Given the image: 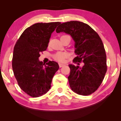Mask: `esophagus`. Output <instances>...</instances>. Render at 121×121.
<instances>
[{"label": "esophagus", "instance_id": "esophagus-1", "mask_svg": "<svg viewBox=\"0 0 121 121\" xmlns=\"http://www.w3.org/2000/svg\"><path fill=\"white\" fill-rule=\"evenodd\" d=\"M64 65H65V64H64L59 63V67H60V68L63 67V66H64Z\"/></svg>", "mask_w": 121, "mask_h": 121}]
</instances>
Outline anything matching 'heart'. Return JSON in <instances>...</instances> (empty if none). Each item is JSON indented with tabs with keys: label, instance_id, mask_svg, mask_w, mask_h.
<instances>
[{
	"label": "heart",
	"instance_id": "heart-1",
	"mask_svg": "<svg viewBox=\"0 0 121 121\" xmlns=\"http://www.w3.org/2000/svg\"><path fill=\"white\" fill-rule=\"evenodd\" d=\"M68 56L69 54L67 52H58L53 56V58L55 60L59 62H63Z\"/></svg>",
	"mask_w": 121,
	"mask_h": 121
}]
</instances>
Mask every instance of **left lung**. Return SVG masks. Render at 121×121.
I'll list each match as a JSON object with an SVG mask.
<instances>
[{"mask_svg": "<svg viewBox=\"0 0 121 121\" xmlns=\"http://www.w3.org/2000/svg\"><path fill=\"white\" fill-rule=\"evenodd\" d=\"M56 32H64L72 36L77 55L73 62L84 63L82 68L69 65L70 72L68 79L70 88L81 95L94 93L101 84L107 68L106 54L100 36L88 25L77 21L62 23Z\"/></svg>", "mask_w": 121, "mask_h": 121, "instance_id": "8db88e82", "label": "left lung"}]
</instances>
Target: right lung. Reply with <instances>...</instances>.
<instances>
[{
	"instance_id": "add662e5",
	"label": "right lung",
	"mask_w": 121,
	"mask_h": 121,
	"mask_svg": "<svg viewBox=\"0 0 121 121\" xmlns=\"http://www.w3.org/2000/svg\"><path fill=\"white\" fill-rule=\"evenodd\" d=\"M60 22L37 23L25 30L14 46L12 67L20 87L33 97H39L49 91L53 77L58 70L57 62L46 64L39 60L46 51L51 34Z\"/></svg>"
}]
</instances>
